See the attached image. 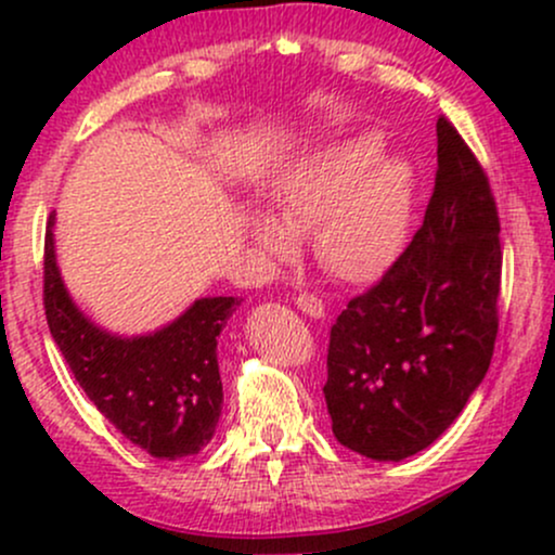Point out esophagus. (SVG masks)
Returning <instances> with one entry per match:
<instances>
[{"label": "esophagus", "instance_id": "esophagus-1", "mask_svg": "<svg viewBox=\"0 0 555 555\" xmlns=\"http://www.w3.org/2000/svg\"><path fill=\"white\" fill-rule=\"evenodd\" d=\"M297 308L302 310V313H308L310 318H323V313H326V308H323V299L313 295V292H302V295L295 297Z\"/></svg>", "mask_w": 555, "mask_h": 555}]
</instances>
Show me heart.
Returning <instances> with one entry per match:
<instances>
[{
    "instance_id": "obj_1",
    "label": "heart",
    "mask_w": 555,
    "mask_h": 555,
    "mask_svg": "<svg viewBox=\"0 0 555 555\" xmlns=\"http://www.w3.org/2000/svg\"><path fill=\"white\" fill-rule=\"evenodd\" d=\"M378 135L328 145L286 169L273 184L269 214L253 234L271 256L289 253L287 234H308L323 271L341 282H367L397 256L412 203L410 169L378 156Z\"/></svg>"
}]
</instances>
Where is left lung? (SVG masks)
Masks as SVG:
<instances>
[{
	"instance_id": "1",
	"label": "left lung",
	"mask_w": 555,
	"mask_h": 555,
	"mask_svg": "<svg viewBox=\"0 0 555 555\" xmlns=\"http://www.w3.org/2000/svg\"><path fill=\"white\" fill-rule=\"evenodd\" d=\"M436 188L406 250L328 336L336 441L375 462L428 449L486 378L499 334L501 221L464 138L438 117Z\"/></svg>"
}]
</instances>
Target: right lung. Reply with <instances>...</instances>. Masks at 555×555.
<instances>
[{
  "label": "right lung",
  "instance_id": "right-lung-1",
  "mask_svg": "<svg viewBox=\"0 0 555 555\" xmlns=\"http://www.w3.org/2000/svg\"><path fill=\"white\" fill-rule=\"evenodd\" d=\"M54 219L43 242V310L56 347L86 397L130 443L156 460L193 456L214 438L221 391L216 336L237 297H203L167 328L112 336L75 308L54 258Z\"/></svg>",
  "mask_w": 555,
  "mask_h": 555
}]
</instances>
